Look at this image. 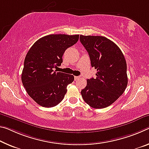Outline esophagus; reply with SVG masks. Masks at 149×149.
Segmentation results:
<instances>
[{
    "instance_id": "1",
    "label": "esophagus",
    "mask_w": 149,
    "mask_h": 149,
    "mask_svg": "<svg viewBox=\"0 0 149 149\" xmlns=\"http://www.w3.org/2000/svg\"><path fill=\"white\" fill-rule=\"evenodd\" d=\"M79 78H80V76H75L74 77L75 80H78Z\"/></svg>"
}]
</instances>
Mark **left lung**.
Wrapping results in <instances>:
<instances>
[{
    "instance_id": "left-lung-1",
    "label": "left lung",
    "mask_w": 149,
    "mask_h": 149,
    "mask_svg": "<svg viewBox=\"0 0 149 149\" xmlns=\"http://www.w3.org/2000/svg\"><path fill=\"white\" fill-rule=\"evenodd\" d=\"M79 39L89 54L91 66L97 71L95 79L87 80L81 96L91 107H107L123 93L128 83L124 55L105 37L80 35Z\"/></svg>"
}]
</instances>
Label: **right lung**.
<instances>
[{
    "label": "right lung",
    "mask_w": 149,
    "mask_h": 149,
    "mask_svg": "<svg viewBox=\"0 0 149 149\" xmlns=\"http://www.w3.org/2000/svg\"><path fill=\"white\" fill-rule=\"evenodd\" d=\"M79 35L51 34L35 42L26 56L22 82L28 95L44 107H52L63 100L74 75L57 72L65 49L78 41Z\"/></svg>",
    "instance_id": "add662e5"
}]
</instances>
